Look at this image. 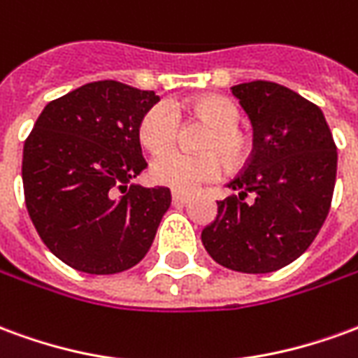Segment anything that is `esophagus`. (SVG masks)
<instances>
[{
	"mask_svg": "<svg viewBox=\"0 0 358 358\" xmlns=\"http://www.w3.org/2000/svg\"><path fill=\"white\" fill-rule=\"evenodd\" d=\"M189 201V194H182V192H172V203L178 205V203H187Z\"/></svg>",
	"mask_w": 358,
	"mask_h": 358,
	"instance_id": "esophagus-1",
	"label": "esophagus"
}]
</instances>
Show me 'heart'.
Wrapping results in <instances>:
<instances>
[{"mask_svg": "<svg viewBox=\"0 0 358 358\" xmlns=\"http://www.w3.org/2000/svg\"><path fill=\"white\" fill-rule=\"evenodd\" d=\"M178 110L209 124L201 140V148L209 151L187 153L171 148L180 130V117L171 103L159 101L149 107L138 126L140 141L149 151H163L151 161L149 174L157 184L172 187L178 192H192L203 182L218 178L222 174L224 157L230 166H240L249 157V138L241 130L240 109L224 95H199L184 103Z\"/></svg>", "mask_w": 358, "mask_h": 358, "instance_id": "heart-1", "label": "heart"}]
</instances>
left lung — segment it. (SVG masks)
<instances>
[{"instance_id": "1", "label": "left lung", "mask_w": 358, "mask_h": 358, "mask_svg": "<svg viewBox=\"0 0 358 358\" xmlns=\"http://www.w3.org/2000/svg\"><path fill=\"white\" fill-rule=\"evenodd\" d=\"M232 94L253 122V151L228 184L240 194L217 201V218L201 241L226 268L266 274L293 263L320 232L336 186L338 148L320 107L293 90L253 80L234 86Z\"/></svg>"}]
</instances>
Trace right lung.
Here are the masks:
<instances>
[{
    "instance_id": "1",
    "label": "right lung",
    "mask_w": 358,
    "mask_h": 358,
    "mask_svg": "<svg viewBox=\"0 0 358 358\" xmlns=\"http://www.w3.org/2000/svg\"><path fill=\"white\" fill-rule=\"evenodd\" d=\"M155 92L86 84L45 105L22 151L24 203L53 255L88 274L132 268L171 207L166 187L126 186L148 163L138 126Z\"/></svg>"
}]
</instances>
